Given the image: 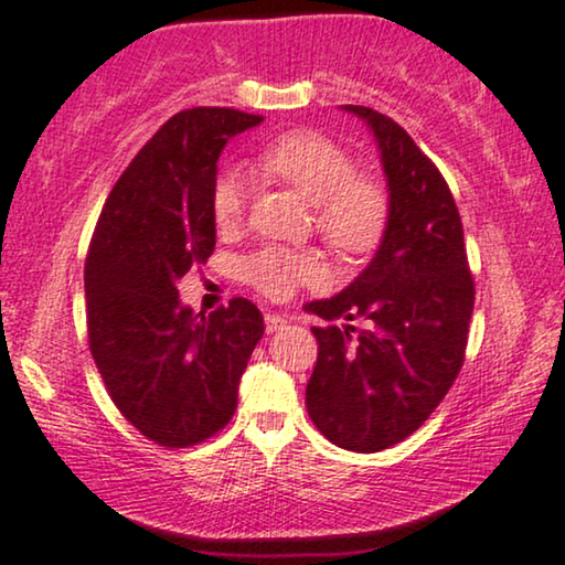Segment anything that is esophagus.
Masks as SVG:
<instances>
[{
  "mask_svg": "<svg viewBox=\"0 0 565 565\" xmlns=\"http://www.w3.org/2000/svg\"><path fill=\"white\" fill-rule=\"evenodd\" d=\"M263 320H266L268 333H276V330H281L284 326H287V322H291L289 315H276V312H268Z\"/></svg>",
  "mask_w": 565,
  "mask_h": 565,
  "instance_id": "esophagus-1",
  "label": "esophagus"
}]
</instances>
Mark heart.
<instances>
[{"label":"heart","mask_w":565,"mask_h":565,"mask_svg":"<svg viewBox=\"0 0 565 565\" xmlns=\"http://www.w3.org/2000/svg\"><path fill=\"white\" fill-rule=\"evenodd\" d=\"M263 175L281 180L315 206V230L338 255L353 258L380 245L390 222V193L374 175L356 172V162L338 141L315 131H291L255 157ZM247 188L239 172H222L212 188L214 224L237 230L245 216ZM245 281L268 299H287L318 278L312 255L291 247H263L243 266Z\"/></svg>","instance_id":"1"}]
</instances>
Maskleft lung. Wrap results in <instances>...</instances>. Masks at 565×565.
I'll return each mask as SVG.
<instances>
[{"label":"left lung","mask_w":565,"mask_h":565,"mask_svg":"<svg viewBox=\"0 0 565 565\" xmlns=\"http://www.w3.org/2000/svg\"><path fill=\"white\" fill-rule=\"evenodd\" d=\"M390 188V222L370 266L341 295L305 310L318 361L307 382V413L322 436L351 452H380L411 436L445 401L462 370L476 281L462 220L447 180L403 126L364 105ZM333 319H364L338 329Z\"/></svg>","instance_id":"8db88e82"}]
</instances>
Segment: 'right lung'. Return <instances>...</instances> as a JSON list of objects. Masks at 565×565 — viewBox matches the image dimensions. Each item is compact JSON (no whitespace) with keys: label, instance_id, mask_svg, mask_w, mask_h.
<instances>
[{"label":"right lung","instance_id":"right-lung-1","mask_svg":"<svg viewBox=\"0 0 565 565\" xmlns=\"http://www.w3.org/2000/svg\"><path fill=\"white\" fill-rule=\"evenodd\" d=\"M260 120L235 108L175 113L113 185L89 239V351L116 408L160 447L201 445L230 424L263 338L250 299L209 318L178 299V278L214 253L216 160Z\"/></svg>","mask_w":565,"mask_h":565}]
</instances>
